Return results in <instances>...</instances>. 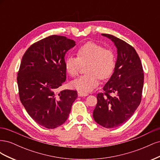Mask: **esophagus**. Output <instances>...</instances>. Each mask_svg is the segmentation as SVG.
Instances as JSON below:
<instances>
[{
    "label": "esophagus",
    "instance_id": "obj_1",
    "mask_svg": "<svg viewBox=\"0 0 160 160\" xmlns=\"http://www.w3.org/2000/svg\"><path fill=\"white\" fill-rule=\"evenodd\" d=\"M78 96L79 97H83V96H88L89 94L88 93H86V92H83V91H78Z\"/></svg>",
    "mask_w": 160,
    "mask_h": 160
}]
</instances>
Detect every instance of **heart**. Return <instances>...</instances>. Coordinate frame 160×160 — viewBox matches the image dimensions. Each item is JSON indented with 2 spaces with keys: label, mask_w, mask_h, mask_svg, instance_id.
I'll return each instance as SVG.
<instances>
[{
  "label": "heart",
  "mask_w": 160,
  "mask_h": 160,
  "mask_svg": "<svg viewBox=\"0 0 160 160\" xmlns=\"http://www.w3.org/2000/svg\"><path fill=\"white\" fill-rule=\"evenodd\" d=\"M77 56H67L64 63L67 72L71 77L78 75L82 66L87 65V73L71 83L72 88L79 91H92L99 85L100 78H109L115 69L116 60L114 52L98 43L86 42L77 49Z\"/></svg>",
  "instance_id": "heart-1"
}]
</instances>
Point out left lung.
Returning a JSON list of instances; mask_svg holds the SVG:
<instances>
[{"label":"left lung","mask_w":160,"mask_h":160,"mask_svg":"<svg viewBox=\"0 0 160 160\" xmlns=\"http://www.w3.org/2000/svg\"><path fill=\"white\" fill-rule=\"evenodd\" d=\"M102 35L114 42L118 58L113 73L103 87L105 93L97 95L93 116L101 126L115 128L130 119L141 103L144 74L141 60L132 45L113 35Z\"/></svg>","instance_id":"1"}]
</instances>
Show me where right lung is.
I'll list each match as a JSON object with an SVG mask.
<instances>
[{"mask_svg":"<svg viewBox=\"0 0 160 160\" xmlns=\"http://www.w3.org/2000/svg\"><path fill=\"white\" fill-rule=\"evenodd\" d=\"M64 36L51 35L32 44L22 56L17 76L20 100L32 119L54 129L68 118L77 92L56 90L66 80L65 55L75 45Z\"/></svg>","mask_w":160,"mask_h":160,"instance_id":"obj_1","label":"right lung"}]
</instances>
